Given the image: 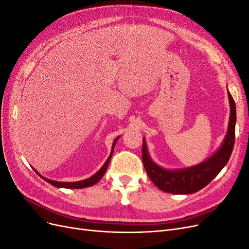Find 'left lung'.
I'll return each instance as SVG.
<instances>
[{
  "label": "left lung",
  "instance_id": "obj_1",
  "mask_svg": "<svg viewBox=\"0 0 249 249\" xmlns=\"http://www.w3.org/2000/svg\"><path fill=\"white\" fill-rule=\"evenodd\" d=\"M230 104V119L228 131L219 148L203 162L191 167L180 169H166L150 157L146 142L142 140V163L144 169L154 185L163 192L170 194H193L206 187L220 172L229 161L235 143L236 106L228 90Z\"/></svg>",
  "mask_w": 249,
  "mask_h": 249
}]
</instances>
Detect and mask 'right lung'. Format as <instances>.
Instances as JSON below:
<instances>
[{"label":"right lung","mask_w":249,"mask_h":249,"mask_svg":"<svg viewBox=\"0 0 249 249\" xmlns=\"http://www.w3.org/2000/svg\"><path fill=\"white\" fill-rule=\"evenodd\" d=\"M120 139V136H118L117 139H115L114 142H113V145H112V151H110V154L108 156V158L107 159V161L105 162V164L103 165V167H101L96 173H94L93 176L86 178V179H83V180H79V181H72V182H66V181H56V180H52V179H48L44 177H42L41 174L36 171L35 168V171L39 174V176L47 182H49L50 185L56 187V188H64V189H84V188H88V187H91L95 185L96 182H98L101 178H103V177L105 176V173L107 169V166H108V163L110 161V158H112L113 156V153H114V148L116 145V142L117 141Z\"/></svg>","instance_id":"1"}]
</instances>
